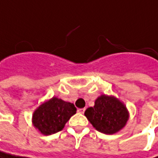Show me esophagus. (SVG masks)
Instances as JSON below:
<instances>
[{
	"label": "esophagus",
	"mask_w": 158,
	"mask_h": 158,
	"mask_svg": "<svg viewBox=\"0 0 158 158\" xmlns=\"http://www.w3.org/2000/svg\"><path fill=\"white\" fill-rule=\"evenodd\" d=\"M85 108H79V109H78V112H79V114H84V112H85Z\"/></svg>",
	"instance_id": "esophagus-1"
}]
</instances>
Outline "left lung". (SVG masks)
Here are the masks:
<instances>
[{"label": "left lung", "instance_id": "8db88e82", "mask_svg": "<svg viewBox=\"0 0 158 158\" xmlns=\"http://www.w3.org/2000/svg\"><path fill=\"white\" fill-rule=\"evenodd\" d=\"M93 127L102 133L114 134L121 131L129 119V112L119 99L102 95L95 101V106L85 111Z\"/></svg>", "mask_w": 158, "mask_h": 158}]
</instances>
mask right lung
Wrapping results in <instances>:
<instances>
[{"label": "right lung", "mask_w": 158, "mask_h": 158, "mask_svg": "<svg viewBox=\"0 0 158 158\" xmlns=\"http://www.w3.org/2000/svg\"><path fill=\"white\" fill-rule=\"evenodd\" d=\"M76 111L73 104L53 97L35 109L32 117L33 125L44 135L56 133L64 128Z\"/></svg>", "instance_id": "obj_1"}]
</instances>
